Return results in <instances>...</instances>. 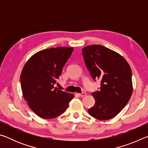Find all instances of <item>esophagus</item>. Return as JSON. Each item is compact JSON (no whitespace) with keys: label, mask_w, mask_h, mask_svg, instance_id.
Returning <instances> with one entry per match:
<instances>
[{"label":"esophagus","mask_w":148,"mask_h":148,"mask_svg":"<svg viewBox=\"0 0 148 148\" xmlns=\"http://www.w3.org/2000/svg\"><path fill=\"white\" fill-rule=\"evenodd\" d=\"M77 95H78V96H79V97H84V96H86V92H82V93H77Z\"/></svg>","instance_id":"34e87169"}]
</instances>
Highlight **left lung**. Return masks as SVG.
Listing matches in <instances>:
<instances>
[{
    "instance_id": "8db88e82",
    "label": "left lung",
    "mask_w": 148,
    "mask_h": 148,
    "mask_svg": "<svg viewBox=\"0 0 148 148\" xmlns=\"http://www.w3.org/2000/svg\"><path fill=\"white\" fill-rule=\"evenodd\" d=\"M82 54L92 78L101 80V90L92 93L95 104L88 113L99 120L113 118L131 99V67L121 55L101 45L84 47Z\"/></svg>"
}]
</instances>
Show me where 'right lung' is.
<instances>
[{"instance_id":"right-lung-1","label":"right lung","mask_w":148,"mask_h":148,"mask_svg":"<svg viewBox=\"0 0 148 148\" xmlns=\"http://www.w3.org/2000/svg\"><path fill=\"white\" fill-rule=\"evenodd\" d=\"M73 49L58 47L41 50L24 65L20 76L23 97L42 118L52 119L63 114L74 98L73 94L55 87Z\"/></svg>"}]
</instances>
